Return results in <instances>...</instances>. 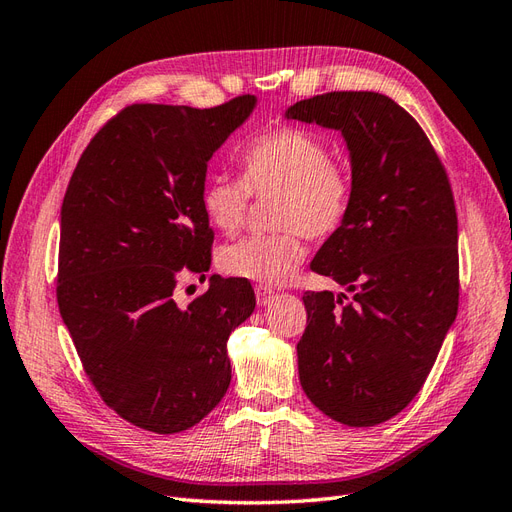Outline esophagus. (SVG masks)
Returning <instances> with one entry per match:
<instances>
[{
    "label": "esophagus",
    "mask_w": 512,
    "mask_h": 512,
    "mask_svg": "<svg viewBox=\"0 0 512 512\" xmlns=\"http://www.w3.org/2000/svg\"><path fill=\"white\" fill-rule=\"evenodd\" d=\"M255 296H257V305L266 307V305L272 303V298L277 296V292L270 290V287H266V285H257L255 287Z\"/></svg>",
    "instance_id": "1"
}]
</instances>
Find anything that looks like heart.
Instances as JSON below:
<instances>
[{"label":"heart","mask_w":512,"mask_h":512,"mask_svg":"<svg viewBox=\"0 0 512 512\" xmlns=\"http://www.w3.org/2000/svg\"><path fill=\"white\" fill-rule=\"evenodd\" d=\"M242 179L214 175L201 190V209L209 225L235 233L244 222L248 194H279L270 235H248L222 246L218 268L235 279L279 285L305 259L303 231L320 240L342 225L350 205V179L331 160L326 142L307 129L281 127L244 149Z\"/></svg>","instance_id":"b5f03b06"}]
</instances>
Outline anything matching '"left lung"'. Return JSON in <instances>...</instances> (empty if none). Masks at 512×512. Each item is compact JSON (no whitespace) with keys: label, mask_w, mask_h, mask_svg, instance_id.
<instances>
[{"label":"left lung","mask_w":512,"mask_h":512,"mask_svg":"<svg viewBox=\"0 0 512 512\" xmlns=\"http://www.w3.org/2000/svg\"><path fill=\"white\" fill-rule=\"evenodd\" d=\"M287 121L342 134L350 205L311 270L346 285L305 292L296 346L307 398L346 426H376L422 389L458 311V222L448 175L413 116L381 93L296 101Z\"/></svg>","instance_id":"1"}]
</instances>
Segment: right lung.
Masks as SVG:
<instances>
[{"mask_svg":"<svg viewBox=\"0 0 512 512\" xmlns=\"http://www.w3.org/2000/svg\"><path fill=\"white\" fill-rule=\"evenodd\" d=\"M257 106L125 108L90 140L60 209L58 307L99 396L129 424L173 435L231 383L227 339L251 318L246 279L209 277L188 307L183 272L212 266L201 209L207 162Z\"/></svg>","mask_w":512,"mask_h":512,"instance_id":"obj_1","label":"right lung"}]
</instances>
